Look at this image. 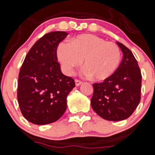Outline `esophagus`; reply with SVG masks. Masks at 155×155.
Segmentation results:
<instances>
[{
  "label": "esophagus",
  "mask_w": 155,
  "mask_h": 155,
  "mask_svg": "<svg viewBox=\"0 0 155 155\" xmlns=\"http://www.w3.org/2000/svg\"><path fill=\"white\" fill-rule=\"evenodd\" d=\"M75 84H76V86H79L82 84V82H81L80 80H78V79H76L75 80Z\"/></svg>",
  "instance_id": "esophagus-1"
}]
</instances>
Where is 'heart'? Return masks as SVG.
I'll list each match as a JSON object with an SVG mask.
<instances>
[{
    "label": "heart",
    "mask_w": 155,
    "mask_h": 155,
    "mask_svg": "<svg viewBox=\"0 0 155 155\" xmlns=\"http://www.w3.org/2000/svg\"><path fill=\"white\" fill-rule=\"evenodd\" d=\"M56 56L67 74H73L74 68L80 67L83 61L84 74L97 81L110 77L121 61L118 45L91 34L74 37L70 43L61 42Z\"/></svg>",
    "instance_id": "heart-1"
}]
</instances>
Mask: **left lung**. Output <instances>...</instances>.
Here are the masks:
<instances>
[{
  "mask_svg": "<svg viewBox=\"0 0 155 155\" xmlns=\"http://www.w3.org/2000/svg\"><path fill=\"white\" fill-rule=\"evenodd\" d=\"M123 58L116 72L100 83H94L91 107L94 111L109 121L128 118L140 101V70L132 52L120 42Z\"/></svg>",
  "mask_w": 155,
  "mask_h": 155,
  "instance_id": "8db88e82",
  "label": "left lung"
}]
</instances>
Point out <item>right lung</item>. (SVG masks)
Wrapping results in <instances>:
<instances>
[{"label":"right lung","mask_w":155,"mask_h":155,"mask_svg":"<svg viewBox=\"0 0 155 155\" xmlns=\"http://www.w3.org/2000/svg\"><path fill=\"white\" fill-rule=\"evenodd\" d=\"M68 35L63 31L45 34L31 48L21 68L18 101L23 116L33 124L54 123L66 110L75 82L61 73L56 50Z\"/></svg>","instance_id":"right-lung-1"}]
</instances>
